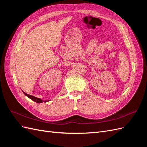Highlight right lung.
<instances>
[{
	"mask_svg": "<svg viewBox=\"0 0 147 147\" xmlns=\"http://www.w3.org/2000/svg\"><path fill=\"white\" fill-rule=\"evenodd\" d=\"M24 92V94L26 96H28L29 98H30V99H32V100H34V101H35V102H37V103H42V102H43V100H42L41 99H40V98H38V97H34V96H31V95H29V94H26V92ZM48 100H45L44 102H48Z\"/></svg>",
	"mask_w": 147,
	"mask_h": 147,
	"instance_id": "1",
	"label": "right lung"
}]
</instances>
